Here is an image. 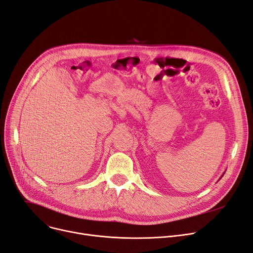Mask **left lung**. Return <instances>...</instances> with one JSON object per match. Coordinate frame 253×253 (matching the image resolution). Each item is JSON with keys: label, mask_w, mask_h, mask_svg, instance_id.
Masks as SVG:
<instances>
[{"label": "left lung", "mask_w": 253, "mask_h": 253, "mask_svg": "<svg viewBox=\"0 0 253 253\" xmlns=\"http://www.w3.org/2000/svg\"><path fill=\"white\" fill-rule=\"evenodd\" d=\"M221 176H223V175H221Z\"/></svg>", "instance_id": "left-lung-1"}]
</instances>
